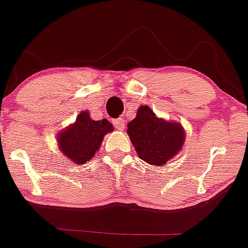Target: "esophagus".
Returning a JSON list of instances; mask_svg holds the SVG:
<instances>
[{
	"label": "esophagus",
	"mask_w": 248,
	"mask_h": 248,
	"mask_svg": "<svg viewBox=\"0 0 248 248\" xmlns=\"http://www.w3.org/2000/svg\"><path fill=\"white\" fill-rule=\"evenodd\" d=\"M113 124H114V127L116 129L119 130H124V127H126V124H124V119H116V120L113 121Z\"/></svg>",
	"instance_id": "34e87169"
}]
</instances>
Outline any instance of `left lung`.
Instances as JSON below:
<instances>
[{
	"mask_svg": "<svg viewBox=\"0 0 248 248\" xmlns=\"http://www.w3.org/2000/svg\"><path fill=\"white\" fill-rule=\"evenodd\" d=\"M127 127L139 157L150 165H165L184 147V127L179 122L158 118L148 105L139 107L135 119Z\"/></svg>",
	"mask_w": 248,
	"mask_h": 248,
	"instance_id": "8db88e82",
	"label": "left lung"
}]
</instances>
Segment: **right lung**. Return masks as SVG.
<instances>
[{
    "instance_id": "right-lung-1",
    "label": "right lung",
    "mask_w": 248,
    "mask_h": 248,
    "mask_svg": "<svg viewBox=\"0 0 248 248\" xmlns=\"http://www.w3.org/2000/svg\"><path fill=\"white\" fill-rule=\"evenodd\" d=\"M112 124L106 119L92 120L90 113L82 111L76 121L58 134L60 151L76 165L88 163L99 150L104 136L113 132Z\"/></svg>"
}]
</instances>
